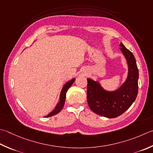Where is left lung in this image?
I'll return each mask as SVG.
<instances>
[{"mask_svg": "<svg viewBox=\"0 0 153 153\" xmlns=\"http://www.w3.org/2000/svg\"><path fill=\"white\" fill-rule=\"evenodd\" d=\"M119 49L128 65V74L125 82L114 91L104 89L98 81L88 78L87 100L93 112L107 118H115L129 108L138 94L139 70L135 58L122 43Z\"/></svg>", "mask_w": 153, "mask_h": 153, "instance_id": "left-lung-1", "label": "left lung"}]
</instances>
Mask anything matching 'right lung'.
<instances>
[{
    "mask_svg": "<svg viewBox=\"0 0 153 153\" xmlns=\"http://www.w3.org/2000/svg\"><path fill=\"white\" fill-rule=\"evenodd\" d=\"M75 80H76V79L73 78L72 79L68 81V82L66 83H65L64 85L63 86V88L62 89V91L60 92V95H59L58 103L56 104L55 108L53 109L52 111H51L47 116H45L44 117H52L53 115H55L56 114H58V113L61 111V110L62 109L63 107H64V103H65V96H66V92L68 91V89L70 88L71 85L73 84Z\"/></svg>",
    "mask_w": 153,
    "mask_h": 153,
    "instance_id": "add662e5",
    "label": "right lung"
}]
</instances>
